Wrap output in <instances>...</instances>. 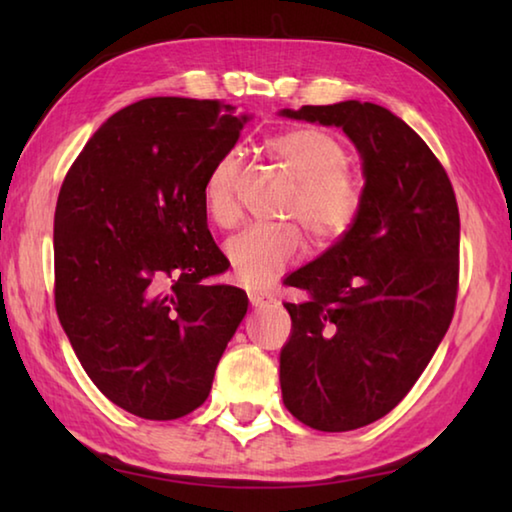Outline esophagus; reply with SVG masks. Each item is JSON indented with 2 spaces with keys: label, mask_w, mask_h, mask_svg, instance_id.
Returning <instances> with one entry per match:
<instances>
[{
  "label": "esophagus",
  "mask_w": 512,
  "mask_h": 512,
  "mask_svg": "<svg viewBox=\"0 0 512 512\" xmlns=\"http://www.w3.org/2000/svg\"><path fill=\"white\" fill-rule=\"evenodd\" d=\"M248 298H250V305L255 309H262L268 305V302H273V296L266 289H250Z\"/></svg>",
  "instance_id": "obj_1"
}]
</instances>
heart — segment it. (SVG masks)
Returning <instances> with one entry per match:
<instances>
[{
    "label": "heart",
    "instance_id": "heart-1",
    "mask_svg": "<svg viewBox=\"0 0 512 512\" xmlns=\"http://www.w3.org/2000/svg\"><path fill=\"white\" fill-rule=\"evenodd\" d=\"M266 149L296 183L284 207V219L300 223L316 244H332L348 235L361 210L363 183L348 167L350 155L339 137L320 128H291L271 137ZM239 171L241 158L228 153L205 180V210L223 228L239 221L235 196ZM225 255L237 280L257 287L305 255V237L293 223L253 225L228 239Z\"/></svg>",
    "mask_w": 512,
    "mask_h": 512
}]
</instances>
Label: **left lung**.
Returning a JSON list of instances; mask_svg holds the SVG:
<instances>
[{"label":"left lung","mask_w":512,"mask_h":512,"mask_svg":"<svg viewBox=\"0 0 512 512\" xmlns=\"http://www.w3.org/2000/svg\"><path fill=\"white\" fill-rule=\"evenodd\" d=\"M339 126L363 162V201L348 235L284 284L291 339L280 386L293 418L352 431L384 418L427 368L452 323L461 219L447 171L422 137L368 101L282 110Z\"/></svg>","instance_id":"left-lung-1"}]
</instances>
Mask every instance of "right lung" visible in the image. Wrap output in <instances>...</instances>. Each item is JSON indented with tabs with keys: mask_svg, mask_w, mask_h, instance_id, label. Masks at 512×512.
I'll list each match as a JSON object with an SVG mask.
<instances>
[{
	"mask_svg": "<svg viewBox=\"0 0 512 512\" xmlns=\"http://www.w3.org/2000/svg\"><path fill=\"white\" fill-rule=\"evenodd\" d=\"M248 119L221 101L142 99L90 137L60 187V325L94 386L140 418L198 409L248 311L246 291L203 284L230 264L207 230L205 180Z\"/></svg>",
	"mask_w": 512,
	"mask_h": 512,
	"instance_id": "1",
	"label": "right lung"
}]
</instances>
